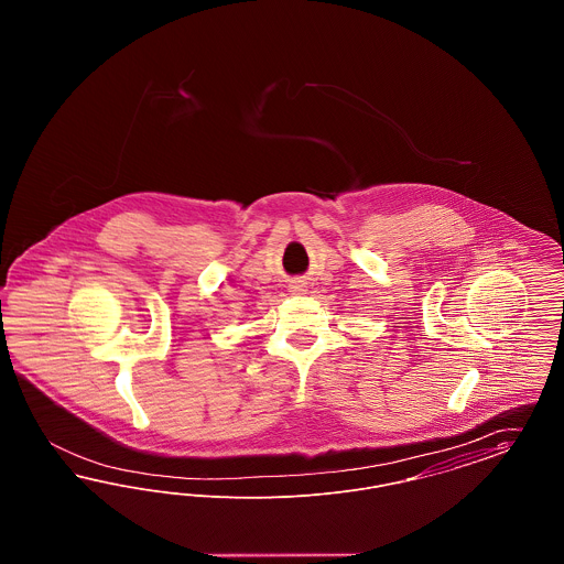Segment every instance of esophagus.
<instances>
[{
	"label": "esophagus",
	"mask_w": 564,
	"mask_h": 564,
	"mask_svg": "<svg viewBox=\"0 0 564 564\" xmlns=\"http://www.w3.org/2000/svg\"><path fill=\"white\" fill-rule=\"evenodd\" d=\"M292 292H297V294L304 292V285H292Z\"/></svg>",
	"instance_id": "obj_1"
}]
</instances>
